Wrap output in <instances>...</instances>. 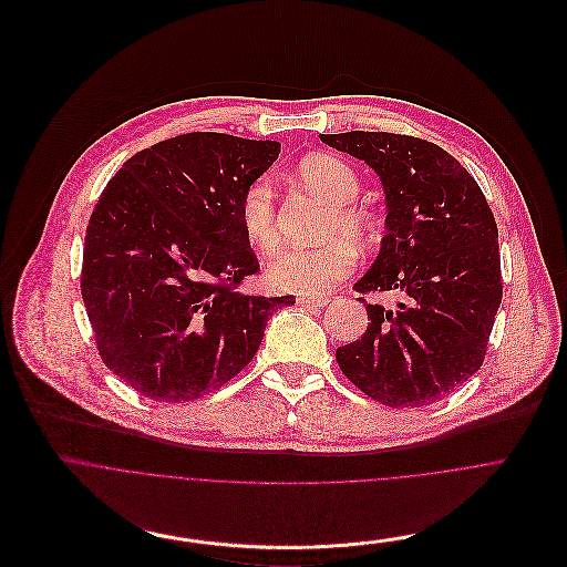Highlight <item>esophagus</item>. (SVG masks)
<instances>
[{
  "label": "esophagus",
  "instance_id": "1",
  "mask_svg": "<svg viewBox=\"0 0 567 567\" xmlns=\"http://www.w3.org/2000/svg\"><path fill=\"white\" fill-rule=\"evenodd\" d=\"M297 303L306 306V308H319V306H326L328 299H323V297H299Z\"/></svg>",
  "mask_w": 567,
  "mask_h": 567
}]
</instances>
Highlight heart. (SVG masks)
Here are the masks:
<instances>
[{
  "label": "heart",
  "instance_id": "heart-1",
  "mask_svg": "<svg viewBox=\"0 0 567 567\" xmlns=\"http://www.w3.org/2000/svg\"><path fill=\"white\" fill-rule=\"evenodd\" d=\"M299 176L308 189L332 205L326 220V237L349 238L355 246H367L373 237V223L369 214L351 205L360 192L355 172L332 156H308L299 165ZM241 228L250 244L261 250H270L277 244V212L272 185L266 178L255 181L239 207ZM358 264L355 248L343 239L328 241L319 248L286 246L279 248L268 266L266 281L270 288L292 295L319 297L334 284L353 272Z\"/></svg>",
  "mask_w": 567,
  "mask_h": 567
}]
</instances>
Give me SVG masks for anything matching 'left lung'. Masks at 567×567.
I'll return each mask as SVG.
<instances>
[{
  "mask_svg": "<svg viewBox=\"0 0 567 567\" xmlns=\"http://www.w3.org/2000/svg\"><path fill=\"white\" fill-rule=\"evenodd\" d=\"M319 138L364 161L386 196V235L355 288L404 295L395 308L367 303L371 323L334 351L337 364L375 402L433 404L485 360L503 299L494 214L474 176L433 143L384 132Z\"/></svg>",
  "mask_w": 567,
  "mask_h": 567,
  "instance_id": "1",
  "label": "left lung"
}]
</instances>
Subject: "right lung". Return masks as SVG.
Wrapping results in <instances>:
<instances>
[{
	"instance_id": "1",
	"label": "right lung",
	"mask_w": 567,
	"mask_h": 567,
	"mask_svg": "<svg viewBox=\"0 0 567 567\" xmlns=\"http://www.w3.org/2000/svg\"><path fill=\"white\" fill-rule=\"evenodd\" d=\"M277 141L194 132L132 156L86 225L82 299L102 362L156 402L230 382L261 347L268 317L295 297L237 286L259 270L239 218Z\"/></svg>"
}]
</instances>
